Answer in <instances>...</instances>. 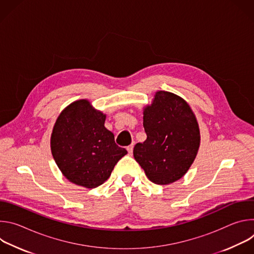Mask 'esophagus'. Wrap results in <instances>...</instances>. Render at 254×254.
<instances>
[{
	"instance_id": "34e87169",
	"label": "esophagus",
	"mask_w": 254,
	"mask_h": 254,
	"mask_svg": "<svg viewBox=\"0 0 254 254\" xmlns=\"http://www.w3.org/2000/svg\"><path fill=\"white\" fill-rule=\"evenodd\" d=\"M127 152H128V155H131V154H132V150H133V144L131 143L130 146H128V147L127 148Z\"/></svg>"
}]
</instances>
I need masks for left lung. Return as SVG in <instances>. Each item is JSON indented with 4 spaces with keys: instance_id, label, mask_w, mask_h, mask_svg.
<instances>
[{
    "instance_id": "8db88e82",
    "label": "left lung",
    "mask_w": 254,
    "mask_h": 254,
    "mask_svg": "<svg viewBox=\"0 0 254 254\" xmlns=\"http://www.w3.org/2000/svg\"><path fill=\"white\" fill-rule=\"evenodd\" d=\"M147 139L133 148L134 160L148 179L158 185L172 184L193 164L200 147V129L190 105L168 91H157L143 108Z\"/></svg>"
}]
</instances>
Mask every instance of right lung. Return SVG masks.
<instances>
[{
	"label": "right lung",
	"mask_w": 254,
	"mask_h": 254,
	"mask_svg": "<svg viewBox=\"0 0 254 254\" xmlns=\"http://www.w3.org/2000/svg\"><path fill=\"white\" fill-rule=\"evenodd\" d=\"M105 118L87 99L70 103L58 117L51 134V152L71 183L88 189L100 186L127 154L104 127Z\"/></svg>",
	"instance_id": "obj_1"
}]
</instances>
